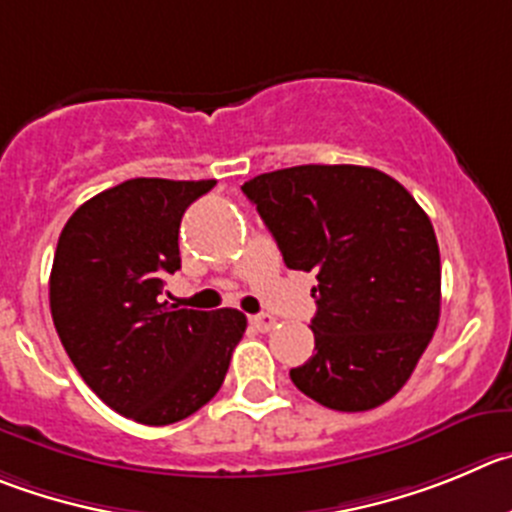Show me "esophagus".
Instances as JSON below:
<instances>
[{
	"instance_id": "esophagus-1",
	"label": "esophagus",
	"mask_w": 512,
	"mask_h": 512,
	"mask_svg": "<svg viewBox=\"0 0 512 512\" xmlns=\"http://www.w3.org/2000/svg\"><path fill=\"white\" fill-rule=\"evenodd\" d=\"M250 323L257 328V331H270V328H275V318H272L270 313L250 315Z\"/></svg>"
}]
</instances>
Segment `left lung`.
I'll use <instances>...</instances> for the list:
<instances>
[{"instance_id": "8db88e82", "label": "left lung", "mask_w": 512, "mask_h": 512, "mask_svg": "<svg viewBox=\"0 0 512 512\" xmlns=\"http://www.w3.org/2000/svg\"><path fill=\"white\" fill-rule=\"evenodd\" d=\"M245 197L290 270L315 272V353L293 384L336 412H366L407 384L439 323L442 265L424 209L369 166L260 174Z\"/></svg>"}]
</instances>
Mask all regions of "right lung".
<instances>
[{"mask_svg": "<svg viewBox=\"0 0 512 512\" xmlns=\"http://www.w3.org/2000/svg\"><path fill=\"white\" fill-rule=\"evenodd\" d=\"M214 184L128 179L75 209L57 240V336L85 384L113 412L148 427L202 409L247 328L234 308L176 310L161 300L164 278L181 267V217Z\"/></svg>", "mask_w": 512, "mask_h": 512, "instance_id": "obj_1", "label": "right lung"}]
</instances>
